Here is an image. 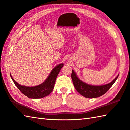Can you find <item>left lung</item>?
Returning a JSON list of instances; mask_svg holds the SVG:
<instances>
[{
    "label": "left lung",
    "mask_w": 130,
    "mask_h": 130,
    "mask_svg": "<svg viewBox=\"0 0 130 130\" xmlns=\"http://www.w3.org/2000/svg\"><path fill=\"white\" fill-rule=\"evenodd\" d=\"M118 76L113 81L106 85L93 86L89 85L80 80L73 70H72L71 73V79L75 89L84 97L87 98H98L105 94L113 85Z\"/></svg>",
    "instance_id": "left-lung-1"
}]
</instances>
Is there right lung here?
Here are the masks:
<instances>
[{
  "label": "right lung",
  "instance_id": "add662e5",
  "mask_svg": "<svg viewBox=\"0 0 130 130\" xmlns=\"http://www.w3.org/2000/svg\"><path fill=\"white\" fill-rule=\"evenodd\" d=\"M64 64H60L56 66L51 70L49 76L44 83L40 85L29 87L21 85L14 80L10 74L11 79L21 92L27 97L31 99H40L49 95L53 91L57 76L59 73Z\"/></svg>",
  "mask_w": 130,
  "mask_h": 130
}]
</instances>
